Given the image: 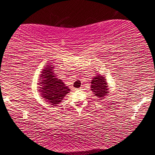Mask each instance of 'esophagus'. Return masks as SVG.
I'll return each mask as SVG.
<instances>
[{
    "label": "esophagus",
    "mask_w": 155,
    "mask_h": 155,
    "mask_svg": "<svg viewBox=\"0 0 155 155\" xmlns=\"http://www.w3.org/2000/svg\"><path fill=\"white\" fill-rule=\"evenodd\" d=\"M82 90H83V89L81 88V87H80V88H78V89H77V90H78V91H81Z\"/></svg>",
    "instance_id": "obj_1"
}]
</instances>
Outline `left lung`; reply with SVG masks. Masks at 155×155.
<instances>
[{
	"instance_id": "1",
	"label": "left lung",
	"mask_w": 155,
	"mask_h": 155,
	"mask_svg": "<svg viewBox=\"0 0 155 155\" xmlns=\"http://www.w3.org/2000/svg\"><path fill=\"white\" fill-rule=\"evenodd\" d=\"M91 83V90L100 100L104 99V97L109 94L108 85L104 76L96 75L92 78Z\"/></svg>"
}]
</instances>
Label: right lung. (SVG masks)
I'll return each mask as SVG.
<instances>
[{
    "label": "right lung",
    "mask_w": 155,
    "mask_h": 155,
    "mask_svg": "<svg viewBox=\"0 0 155 155\" xmlns=\"http://www.w3.org/2000/svg\"><path fill=\"white\" fill-rule=\"evenodd\" d=\"M54 67L52 65H46L41 72L40 78L41 80L38 85L41 86L40 92L46 101L48 102L51 105L56 106L63 101L70 89L62 82L61 79L57 78L53 70Z\"/></svg>",
    "instance_id": "obj_1"
}]
</instances>
